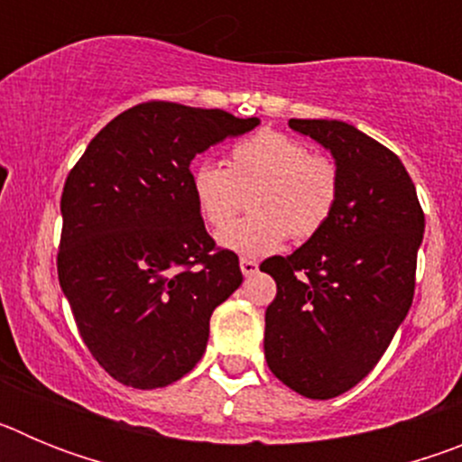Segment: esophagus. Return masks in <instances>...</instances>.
<instances>
[{
	"mask_svg": "<svg viewBox=\"0 0 462 462\" xmlns=\"http://www.w3.org/2000/svg\"><path fill=\"white\" fill-rule=\"evenodd\" d=\"M240 271H243L245 277H250L259 271V263H256L254 259H247V256H243V259H240Z\"/></svg>",
	"mask_w": 462,
	"mask_h": 462,
	"instance_id": "34e87169",
	"label": "esophagus"
}]
</instances>
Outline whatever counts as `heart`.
<instances>
[{"label": "heart", "instance_id": "obj_1", "mask_svg": "<svg viewBox=\"0 0 462 462\" xmlns=\"http://www.w3.org/2000/svg\"><path fill=\"white\" fill-rule=\"evenodd\" d=\"M191 196L212 228L233 221L251 194L253 215L219 234L231 252L259 256L275 252L287 236L312 238L333 215L340 191L337 169L330 159L310 154L303 141L280 132H259L228 150L226 169L210 162L189 173Z\"/></svg>", "mask_w": 462, "mask_h": 462}]
</instances>
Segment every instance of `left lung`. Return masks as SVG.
<instances>
[{
    "label": "left lung",
    "instance_id": "left-lung-1",
    "mask_svg": "<svg viewBox=\"0 0 462 462\" xmlns=\"http://www.w3.org/2000/svg\"><path fill=\"white\" fill-rule=\"evenodd\" d=\"M336 159L340 191L328 222L261 271L275 280L263 352L289 389L328 400L377 365L414 298L426 217L402 162L340 120H289Z\"/></svg>",
    "mask_w": 462,
    "mask_h": 462
}]
</instances>
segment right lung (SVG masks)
<instances>
[{
  "instance_id": "add662e5",
  "label": "right lung",
  "mask_w": 462,
  "mask_h": 462,
  "mask_svg": "<svg viewBox=\"0 0 462 462\" xmlns=\"http://www.w3.org/2000/svg\"><path fill=\"white\" fill-rule=\"evenodd\" d=\"M259 117L148 101L89 141L62 191L60 287L80 337L125 386L162 389L201 361L212 310L243 284L217 250L189 187V164Z\"/></svg>"
}]
</instances>
